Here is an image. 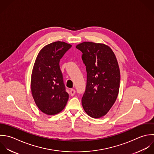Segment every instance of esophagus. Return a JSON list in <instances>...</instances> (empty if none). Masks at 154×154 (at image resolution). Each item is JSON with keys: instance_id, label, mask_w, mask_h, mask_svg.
I'll return each instance as SVG.
<instances>
[{"instance_id": "esophagus-1", "label": "esophagus", "mask_w": 154, "mask_h": 154, "mask_svg": "<svg viewBox=\"0 0 154 154\" xmlns=\"http://www.w3.org/2000/svg\"><path fill=\"white\" fill-rule=\"evenodd\" d=\"M75 94V91L74 89H72L70 90V94H71V96H74Z\"/></svg>"}]
</instances>
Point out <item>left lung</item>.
Here are the masks:
<instances>
[{
	"label": "left lung",
	"instance_id": "1",
	"mask_svg": "<svg viewBox=\"0 0 154 154\" xmlns=\"http://www.w3.org/2000/svg\"><path fill=\"white\" fill-rule=\"evenodd\" d=\"M76 48L83 54L87 81L82 103L93 118L106 115L114 104L120 86V71L112 50L104 44L83 42Z\"/></svg>",
	"mask_w": 154,
	"mask_h": 154
}]
</instances>
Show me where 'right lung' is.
<instances>
[{
    "instance_id": "obj_1",
    "label": "right lung",
    "mask_w": 154,
    "mask_h": 154,
    "mask_svg": "<svg viewBox=\"0 0 154 154\" xmlns=\"http://www.w3.org/2000/svg\"><path fill=\"white\" fill-rule=\"evenodd\" d=\"M72 47L56 41L44 47L38 54L31 76V91L39 109L48 115L60 112L69 95L66 92L59 62Z\"/></svg>"
}]
</instances>
